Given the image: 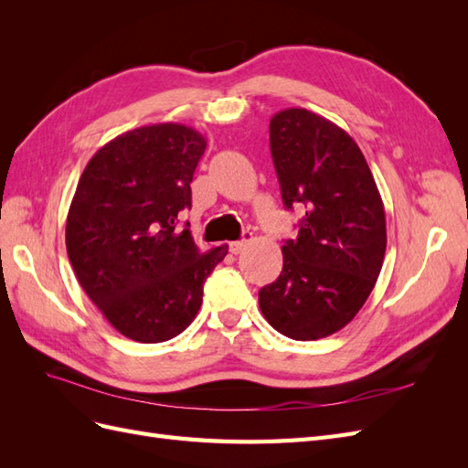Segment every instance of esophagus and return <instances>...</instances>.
Here are the masks:
<instances>
[{
  "label": "esophagus",
  "mask_w": 468,
  "mask_h": 468,
  "mask_svg": "<svg viewBox=\"0 0 468 468\" xmlns=\"http://www.w3.org/2000/svg\"><path fill=\"white\" fill-rule=\"evenodd\" d=\"M251 232H244V238L242 239H238V242H230V251L234 253V256H238V253H242L248 246H250V242H251Z\"/></svg>",
  "instance_id": "34e87169"
}]
</instances>
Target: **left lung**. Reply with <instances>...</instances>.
<instances>
[{
  "instance_id": "1",
  "label": "left lung",
  "mask_w": 468,
  "mask_h": 468,
  "mask_svg": "<svg viewBox=\"0 0 468 468\" xmlns=\"http://www.w3.org/2000/svg\"><path fill=\"white\" fill-rule=\"evenodd\" d=\"M269 144L282 203L304 217L260 308L279 334L310 342L342 330L369 299L387 251L385 205L356 140L316 112H275Z\"/></svg>"
}]
</instances>
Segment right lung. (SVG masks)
I'll use <instances>...</instances> for the list:
<instances>
[{
	"label": "right lung",
	"mask_w": 468,
	"mask_h": 468,
	"mask_svg": "<svg viewBox=\"0 0 468 468\" xmlns=\"http://www.w3.org/2000/svg\"><path fill=\"white\" fill-rule=\"evenodd\" d=\"M207 140L191 126H140L99 148L78 181L66 250L81 289L124 337L160 344L179 335L203 303L207 277L229 246L197 248L179 212Z\"/></svg>",
	"instance_id": "obj_1"
}]
</instances>
